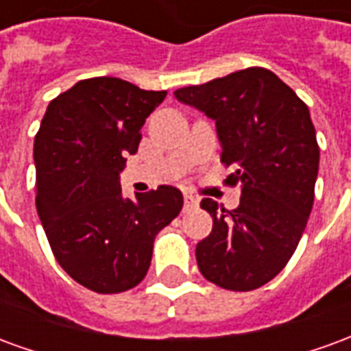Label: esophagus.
<instances>
[{"instance_id":"34e87169","label":"esophagus","mask_w":351,"mask_h":351,"mask_svg":"<svg viewBox=\"0 0 351 351\" xmlns=\"http://www.w3.org/2000/svg\"><path fill=\"white\" fill-rule=\"evenodd\" d=\"M183 200H185V210H193L198 206V198H195L193 195H185L183 196Z\"/></svg>"}]
</instances>
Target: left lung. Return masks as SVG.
<instances>
[{
    "label": "left lung",
    "instance_id": "left-lung-1",
    "mask_svg": "<svg viewBox=\"0 0 351 351\" xmlns=\"http://www.w3.org/2000/svg\"><path fill=\"white\" fill-rule=\"evenodd\" d=\"M173 94L215 121L221 162L234 168L227 181L242 189L236 210L200 202L213 228L196 243L198 268L223 289H257L287 265L312 211L319 147L308 106L265 68Z\"/></svg>",
    "mask_w": 351,
    "mask_h": 351
}]
</instances>
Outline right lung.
I'll return each mask as SVG.
<instances>
[{"mask_svg": "<svg viewBox=\"0 0 351 351\" xmlns=\"http://www.w3.org/2000/svg\"><path fill=\"white\" fill-rule=\"evenodd\" d=\"M166 90H141L117 77H92L49 104L34 143L36 206L51 250L83 287L123 293L145 278L155 236L180 215V189L121 193L126 155Z\"/></svg>", "mask_w": 351, "mask_h": 351, "instance_id": "right-lung-1", "label": "right lung"}]
</instances>
